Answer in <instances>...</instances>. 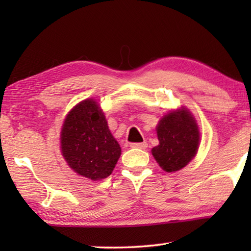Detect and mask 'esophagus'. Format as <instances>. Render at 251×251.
Instances as JSON below:
<instances>
[{"label":"esophagus","instance_id":"esophagus-1","mask_svg":"<svg viewBox=\"0 0 251 251\" xmlns=\"http://www.w3.org/2000/svg\"><path fill=\"white\" fill-rule=\"evenodd\" d=\"M130 147L131 148H139V150H145L147 147V143L144 142V143H133L130 144Z\"/></svg>","mask_w":251,"mask_h":251}]
</instances>
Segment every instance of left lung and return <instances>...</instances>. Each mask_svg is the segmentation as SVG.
I'll return each mask as SVG.
<instances>
[{
  "mask_svg": "<svg viewBox=\"0 0 251 251\" xmlns=\"http://www.w3.org/2000/svg\"><path fill=\"white\" fill-rule=\"evenodd\" d=\"M159 145L151 150L159 166L167 173L180 171L192 160L199 147V129L186 108L167 113L157 126Z\"/></svg>",
  "mask_w": 251,
  "mask_h": 251,
  "instance_id": "8db88e82",
  "label": "left lung"
}]
</instances>
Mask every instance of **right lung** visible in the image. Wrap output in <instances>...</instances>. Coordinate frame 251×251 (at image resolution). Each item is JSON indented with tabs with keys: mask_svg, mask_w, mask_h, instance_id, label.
<instances>
[{
	"mask_svg": "<svg viewBox=\"0 0 251 251\" xmlns=\"http://www.w3.org/2000/svg\"><path fill=\"white\" fill-rule=\"evenodd\" d=\"M61 148L69 166L92 180L108 177L122 152L103 110L91 99L82 100L67 114L61 131Z\"/></svg>",
	"mask_w": 251,
	"mask_h": 251,
	"instance_id": "1",
	"label": "right lung"
}]
</instances>
